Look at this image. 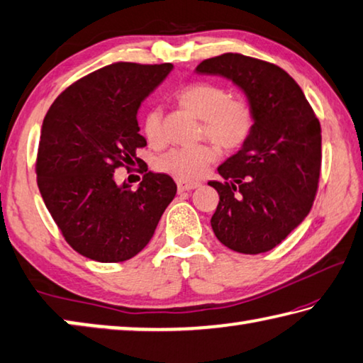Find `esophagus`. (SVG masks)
<instances>
[{
	"mask_svg": "<svg viewBox=\"0 0 363 363\" xmlns=\"http://www.w3.org/2000/svg\"><path fill=\"white\" fill-rule=\"evenodd\" d=\"M176 184H177V190H179V192H186V190H192V189L200 187V182L181 179V177L179 179H176Z\"/></svg>",
	"mask_w": 363,
	"mask_h": 363,
	"instance_id": "1",
	"label": "esophagus"
}]
</instances>
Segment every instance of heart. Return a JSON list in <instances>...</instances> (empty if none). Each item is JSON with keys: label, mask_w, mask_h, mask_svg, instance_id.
<instances>
[{"label": "heart", "mask_w": 363, "mask_h": 363, "mask_svg": "<svg viewBox=\"0 0 363 363\" xmlns=\"http://www.w3.org/2000/svg\"><path fill=\"white\" fill-rule=\"evenodd\" d=\"M177 102L201 120L203 134L225 150H237L247 144L255 130L256 116L248 102L230 99L223 86L196 82L176 94ZM162 108L153 106L144 115V134L150 144L163 140ZM218 158V149L211 144L174 147L157 160V168L181 179H194Z\"/></svg>", "instance_id": "obj_1"}]
</instances>
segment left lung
Wrapping results in <instances>:
<instances>
[{"instance_id": "8db88e82", "label": "left lung", "mask_w": 363, "mask_h": 363, "mask_svg": "<svg viewBox=\"0 0 363 363\" xmlns=\"http://www.w3.org/2000/svg\"><path fill=\"white\" fill-rule=\"evenodd\" d=\"M196 73L230 79L256 116L247 144L218 168L224 182H208L219 194L213 232L237 253H266L303 223L314 203L320 123L298 83L266 60L227 52L200 62Z\"/></svg>"}]
</instances>
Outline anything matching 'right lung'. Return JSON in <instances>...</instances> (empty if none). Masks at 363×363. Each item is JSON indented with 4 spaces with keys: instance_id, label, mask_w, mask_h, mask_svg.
<instances>
[{
    "instance_id": "add662e5",
    "label": "right lung",
    "mask_w": 363,
    "mask_h": 363,
    "mask_svg": "<svg viewBox=\"0 0 363 363\" xmlns=\"http://www.w3.org/2000/svg\"><path fill=\"white\" fill-rule=\"evenodd\" d=\"M171 70L173 64H110L70 84L48 110L36 181L67 243L84 257L131 259L174 199L177 187L168 174L147 171L136 191L120 186L113 174L147 145L138 110Z\"/></svg>"
}]
</instances>
